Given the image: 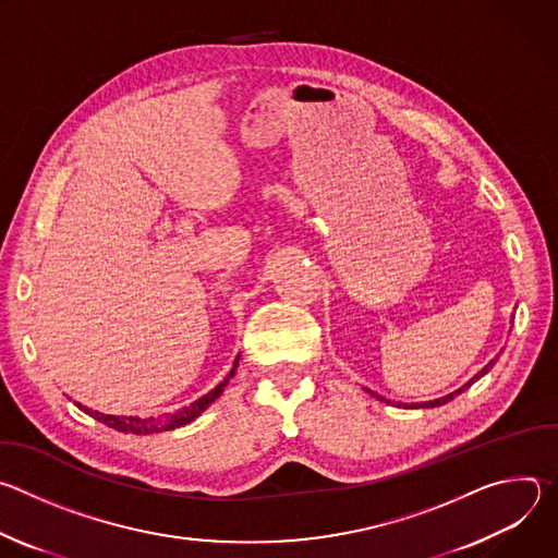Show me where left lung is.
<instances>
[{
  "label": "left lung",
  "instance_id": "1",
  "mask_svg": "<svg viewBox=\"0 0 558 558\" xmlns=\"http://www.w3.org/2000/svg\"><path fill=\"white\" fill-rule=\"evenodd\" d=\"M497 357H499V355H497ZM497 357H495V360H490V362H488V364H486V366H484V368H482L480 373H476V375H474L472 379H468V381H465V384H463L461 388H457V390H452V392H448V395L439 397V400H430V402H422V404H397V407H404V409H435V407H444V404H448V402L452 400V397H454V395L463 392V390H465V388H470V386H472V384H474L476 379H480V377H484V375H486V373H488V371H490V368L495 366ZM366 392H371L373 397H377V400H379V402H386V404H390V400H386V397H381V395H377V392H373V390H368V388H366Z\"/></svg>",
  "mask_w": 558,
  "mask_h": 558
}]
</instances>
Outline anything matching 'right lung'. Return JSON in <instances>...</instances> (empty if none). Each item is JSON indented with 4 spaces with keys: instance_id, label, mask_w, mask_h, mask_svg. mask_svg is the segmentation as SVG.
<instances>
[{
    "instance_id": "obj_1",
    "label": "right lung",
    "mask_w": 558,
    "mask_h": 558,
    "mask_svg": "<svg viewBox=\"0 0 558 558\" xmlns=\"http://www.w3.org/2000/svg\"><path fill=\"white\" fill-rule=\"evenodd\" d=\"M238 360H241V355L235 357L233 362V368L229 371V375L216 386L211 388L207 395L198 397L196 402H192L190 407L185 409H179L177 413H166V415H158V417H121V415H106V413H99V411H93L88 407H82L78 402H74L78 409H82L84 413H88L90 417H95L97 422L119 430V433H132V435H151V433H166V430H174V428H181L190 422H194L205 409H209L218 397L222 395L225 386L229 384V379L235 375V368H238Z\"/></svg>"
}]
</instances>
